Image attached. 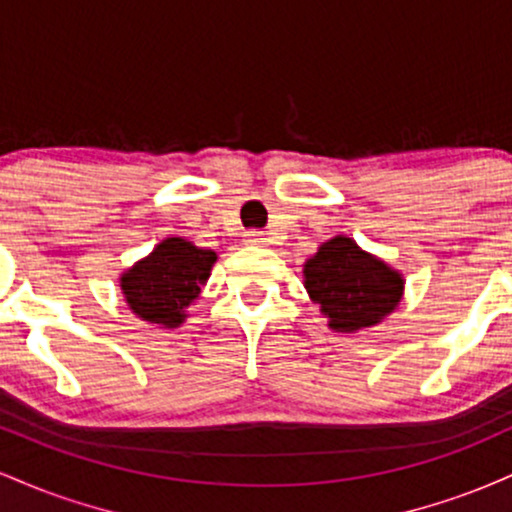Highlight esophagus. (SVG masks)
I'll return each instance as SVG.
<instances>
[{"mask_svg": "<svg viewBox=\"0 0 512 512\" xmlns=\"http://www.w3.org/2000/svg\"><path fill=\"white\" fill-rule=\"evenodd\" d=\"M245 243H248V245H264V243H267V233L248 231V233H245Z\"/></svg>", "mask_w": 512, "mask_h": 512, "instance_id": "1", "label": "esophagus"}]
</instances>
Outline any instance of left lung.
I'll return each mask as SVG.
<instances>
[{
    "instance_id": "left-lung-1",
    "label": "left lung",
    "mask_w": 512,
    "mask_h": 512,
    "mask_svg": "<svg viewBox=\"0 0 512 512\" xmlns=\"http://www.w3.org/2000/svg\"><path fill=\"white\" fill-rule=\"evenodd\" d=\"M305 289L334 332H356L385 320L402 301L404 279L390 264L334 236L303 264Z\"/></svg>"
}]
</instances>
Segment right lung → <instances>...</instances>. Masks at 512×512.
Instances as JSON below:
<instances>
[{"instance_id":"1","label":"right lung","mask_w":512,"mask_h":512,"mask_svg":"<svg viewBox=\"0 0 512 512\" xmlns=\"http://www.w3.org/2000/svg\"><path fill=\"white\" fill-rule=\"evenodd\" d=\"M214 262L216 252L166 238L120 276V289L134 315L170 330L185 322V310L199 298Z\"/></svg>"}]
</instances>
